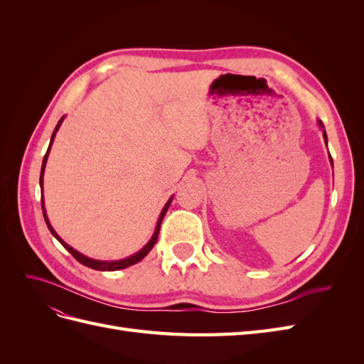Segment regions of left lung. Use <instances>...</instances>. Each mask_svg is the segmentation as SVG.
I'll use <instances>...</instances> for the list:
<instances>
[{"label":"left lung","instance_id":"1","mask_svg":"<svg viewBox=\"0 0 364 364\" xmlns=\"http://www.w3.org/2000/svg\"><path fill=\"white\" fill-rule=\"evenodd\" d=\"M317 124H318V127L322 129V134H323V139H325V144L328 146V138H326V132H325V127H323V124H322V121L321 119H317ZM329 162H331V165H333V158H331V155H329Z\"/></svg>","mask_w":364,"mask_h":364}]
</instances>
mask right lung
Segmentation results:
<instances>
[{"label": "right lung", "instance_id": "add662e5", "mask_svg": "<svg viewBox=\"0 0 364 364\" xmlns=\"http://www.w3.org/2000/svg\"><path fill=\"white\" fill-rule=\"evenodd\" d=\"M63 118L65 117H62L60 119H59V123H58V126H56V129H54V132H53V135H51V139H50V146H48V150H47V153H46V156H43V161H42V168H41V179H39V185H41V190H42V183H43V173H46V165H47V159H48V155H50V150H51V146H53V141H54V136H56V134H58V130H59V127H60V124L63 123ZM171 200H173V196L170 197V199L167 200V203H165V206L162 208V211H161V214H159V218H158V223H156V228H155V232H153V235H151V238L149 240V243L142 247L141 250H138L136 253H134V255H130V257H127V258H124V259H118V261H100V259H92V258H90V257H86V255H83V253H80L79 250H75V249H73L70 245H67L65 243V241L58 235V232L56 230H54V228L51 226V223H50V220H48V217H47V213H46V206H43V194H42V213H43V218H46V223H47V226H48V229H50V232L53 234V237L56 238L59 243L67 249L71 255L79 261L80 264H83V266H86V267H90V269H94V270H102V272H115V270H121V269H126V267H129V266H134V264H136V262H139L142 258H144L147 253L153 249V246L156 245V240H158V235H159V229H161V223H162V220H164V217H165V213L168 211V206H170V203H171Z\"/></svg>", "mask_w": 364, "mask_h": 364}]
</instances>
